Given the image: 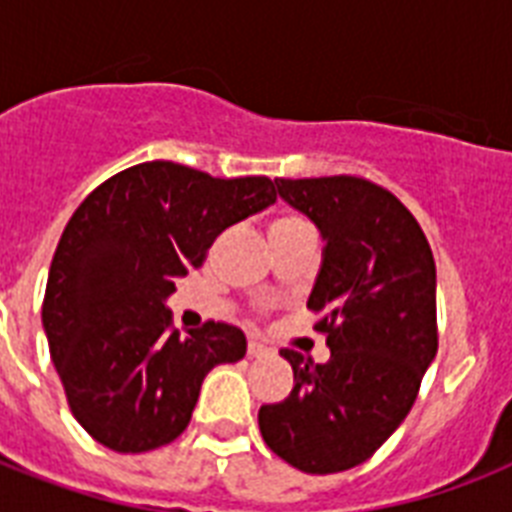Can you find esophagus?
Masks as SVG:
<instances>
[{
  "instance_id": "esophagus-1",
  "label": "esophagus",
  "mask_w": 512,
  "mask_h": 512,
  "mask_svg": "<svg viewBox=\"0 0 512 512\" xmlns=\"http://www.w3.org/2000/svg\"><path fill=\"white\" fill-rule=\"evenodd\" d=\"M265 345L260 340H255V337H249V342H247V356L249 358H260L265 353Z\"/></svg>"
}]
</instances>
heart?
<instances>
[{
	"label": "heart",
	"instance_id": "obj_1",
	"mask_svg": "<svg viewBox=\"0 0 512 512\" xmlns=\"http://www.w3.org/2000/svg\"><path fill=\"white\" fill-rule=\"evenodd\" d=\"M295 223H303V220H300V217H295V215H284L271 225V231H276V228H284V225H295Z\"/></svg>",
	"mask_w": 512,
	"mask_h": 512
}]
</instances>
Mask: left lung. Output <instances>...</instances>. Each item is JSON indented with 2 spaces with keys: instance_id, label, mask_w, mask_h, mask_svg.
<instances>
[{
  "instance_id": "obj_1",
  "label": "left lung",
  "mask_w": 512,
  "mask_h": 512,
  "mask_svg": "<svg viewBox=\"0 0 512 512\" xmlns=\"http://www.w3.org/2000/svg\"><path fill=\"white\" fill-rule=\"evenodd\" d=\"M279 196L327 241L308 308L329 361L284 348L295 388L260 406L265 444L292 468L327 476L366 462L404 422L438 350L436 263L420 223L356 175L279 177Z\"/></svg>"
}]
</instances>
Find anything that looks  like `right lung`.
<instances>
[{"mask_svg": "<svg viewBox=\"0 0 512 512\" xmlns=\"http://www.w3.org/2000/svg\"><path fill=\"white\" fill-rule=\"evenodd\" d=\"M276 201L271 177H212L175 162L116 172L76 207L42 303L71 412L98 444L140 454L175 441L201 382L247 353L223 321L180 337L164 300L201 268L212 241Z\"/></svg>", "mask_w": 512, "mask_h": 512, "instance_id": "1", "label": "right lung"}]
</instances>
